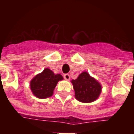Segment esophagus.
Instances as JSON below:
<instances>
[{
  "mask_svg": "<svg viewBox=\"0 0 134 134\" xmlns=\"http://www.w3.org/2000/svg\"><path fill=\"white\" fill-rule=\"evenodd\" d=\"M64 78L66 80H69L70 79V75L69 74H65L64 75Z\"/></svg>",
  "mask_w": 134,
  "mask_h": 134,
  "instance_id": "1",
  "label": "esophagus"
}]
</instances>
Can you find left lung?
I'll return each mask as SVG.
<instances>
[{
  "instance_id": "obj_1",
  "label": "left lung",
  "mask_w": 134,
  "mask_h": 134,
  "mask_svg": "<svg viewBox=\"0 0 134 134\" xmlns=\"http://www.w3.org/2000/svg\"><path fill=\"white\" fill-rule=\"evenodd\" d=\"M71 82L75 90V98L81 103H88L96 100L102 91L100 83L87 72H82Z\"/></svg>"
}]
</instances>
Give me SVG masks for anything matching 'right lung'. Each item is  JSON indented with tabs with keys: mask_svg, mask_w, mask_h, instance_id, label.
Here are the masks:
<instances>
[{
	"mask_svg": "<svg viewBox=\"0 0 134 134\" xmlns=\"http://www.w3.org/2000/svg\"><path fill=\"white\" fill-rule=\"evenodd\" d=\"M62 80L63 77L60 74L55 75L50 69L45 68L31 80V90L38 98H48L53 95L58 82Z\"/></svg>",
	"mask_w": 134,
	"mask_h": 134,
	"instance_id": "add662e5",
	"label": "right lung"
}]
</instances>
